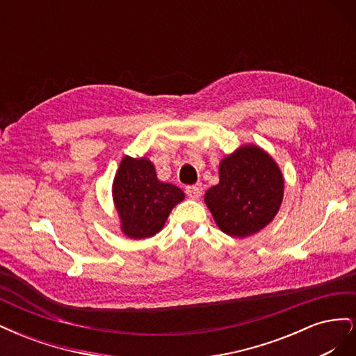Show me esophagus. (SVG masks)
I'll return each mask as SVG.
<instances>
[{
	"mask_svg": "<svg viewBox=\"0 0 356 356\" xmlns=\"http://www.w3.org/2000/svg\"><path fill=\"white\" fill-rule=\"evenodd\" d=\"M186 193H187V196H188L190 199L197 200V199L202 196V193H203L202 184H195V186L186 187Z\"/></svg>",
	"mask_w": 356,
	"mask_h": 356,
	"instance_id": "1",
	"label": "esophagus"
}]
</instances>
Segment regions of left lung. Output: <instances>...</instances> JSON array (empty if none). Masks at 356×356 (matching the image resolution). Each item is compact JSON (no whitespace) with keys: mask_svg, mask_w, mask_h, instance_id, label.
Returning <instances> with one entry per match:
<instances>
[{"mask_svg":"<svg viewBox=\"0 0 356 356\" xmlns=\"http://www.w3.org/2000/svg\"><path fill=\"white\" fill-rule=\"evenodd\" d=\"M220 182L204 193L218 229L232 238L263 230L284 200L282 170L264 148L245 144L220 161Z\"/></svg>","mask_w":356,"mask_h":356,"instance_id":"left-lung-1","label":"left lung"}]
</instances>
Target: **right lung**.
I'll return each instance as SVG.
<instances>
[{
  "label": "right lung",
  "instance_id": "1",
  "mask_svg": "<svg viewBox=\"0 0 356 356\" xmlns=\"http://www.w3.org/2000/svg\"><path fill=\"white\" fill-rule=\"evenodd\" d=\"M186 195L179 187L161 182L153 161L124 156L113 181V202L120 230L129 239L141 241L159 233L175 204Z\"/></svg>",
  "mask_w": 356,
  "mask_h": 356
}]
</instances>
